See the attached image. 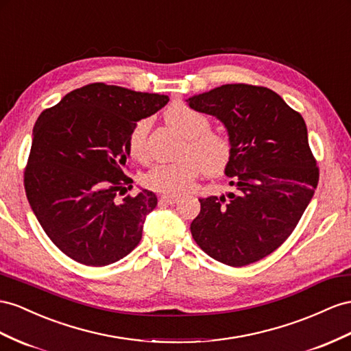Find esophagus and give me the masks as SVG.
<instances>
[{"instance_id": "34e87169", "label": "esophagus", "mask_w": 351, "mask_h": 351, "mask_svg": "<svg viewBox=\"0 0 351 351\" xmlns=\"http://www.w3.org/2000/svg\"><path fill=\"white\" fill-rule=\"evenodd\" d=\"M178 201V197L174 195H162L159 197V202L160 204H168V205H173Z\"/></svg>"}]
</instances>
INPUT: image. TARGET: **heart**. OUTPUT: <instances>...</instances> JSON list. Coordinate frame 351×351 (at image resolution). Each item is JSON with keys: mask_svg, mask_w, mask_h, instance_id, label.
Masks as SVG:
<instances>
[{"mask_svg": "<svg viewBox=\"0 0 351 351\" xmlns=\"http://www.w3.org/2000/svg\"><path fill=\"white\" fill-rule=\"evenodd\" d=\"M164 118L169 127L187 138L184 155L189 156L176 162L155 164L143 178L149 189L178 195L191 187L195 177L201 171L206 176H219L224 171L232 158V143L223 132L208 130L210 119L183 103L169 106ZM149 128L150 121L146 118L140 119L128 134V152L137 160H145L147 156L146 137Z\"/></svg>", "mask_w": 351, "mask_h": 351, "instance_id": "1", "label": "heart"}]
</instances>
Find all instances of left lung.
Segmentation results:
<instances>
[{"mask_svg":"<svg viewBox=\"0 0 351 351\" xmlns=\"http://www.w3.org/2000/svg\"><path fill=\"white\" fill-rule=\"evenodd\" d=\"M186 101L226 127L232 158L224 174L234 187L199 199L192 236L214 260L248 266L288 239L315 195L319 168L306 122L278 93L257 85L226 84Z\"/></svg>","mask_w":351,"mask_h":351,"instance_id":"1","label":"left lung"}]
</instances>
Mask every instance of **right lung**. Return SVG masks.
I'll use <instances>...</instances> for the list:
<instances>
[{"label":"right lung","mask_w":351,"mask_h":351,"mask_svg":"<svg viewBox=\"0 0 351 351\" xmlns=\"http://www.w3.org/2000/svg\"><path fill=\"white\" fill-rule=\"evenodd\" d=\"M168 96L103 82L77 88L45 109L32 131L25 191L32 211L58 248L85 266L101 267L136 248L158 197L131 189L127 140L137 121Z\"/></svg>","instance_id":"1"}]
</instances>
